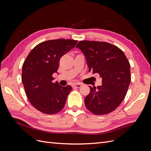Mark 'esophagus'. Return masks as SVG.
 Returning <instances> with one entry per match:
<instances>
[{
    "instance_id": "34e87169",
    "label": "esophagus",
    "mask_w": 151,
    "mask_h": 151,
    "mask_svg": "<svg viewBox=\"0 0 151 151\" xmlns=\"http://www.w3.org/2000/svg\"><path fill=\"white\" fill-rule=\"evenodd\" d=\"M82 85L81 84H76L72 86V88H80Z\"/></svg>"
}]
</instances>
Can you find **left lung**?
Listing matches in <instances>:
<instances>
[{"label":"left lung","instance_id":"1","mask_svg":"<svg viewBox=\"0 0 151 151\" xmlns=\"http://www.w3.org/2000/svg\"><path fill=\"white\" fill-rule=\"evenodd\" d=\"M86 58L89 71L102 78V86L90 87L84 99L88 110L94 115L113 111L125 99L131 81L130 65L121 49L107 42L81 41L76 45Z\"/></svg>","mask_w":151,"mask_h":151}]
</instances>
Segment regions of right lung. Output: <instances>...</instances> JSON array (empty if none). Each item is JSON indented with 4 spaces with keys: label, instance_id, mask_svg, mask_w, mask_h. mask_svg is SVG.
Masks as SVG:
<instances>
[{
    "label": "right lung",
    "instance_id": "obj_1",
    "mask_svg": "<svg viewBox=\"0 0 151 151\" xmlns=\"http://www.w3.org/2000/svg\"><path fill=\"white\" fill-rule=\"evenodd\" d=\"M78 41L57 39L40 43L31 50L22 68V82L30 103L40 112L53 115L65 106L70 86L53 83L60 58L74 48Z\"/></svg>",
    "mask_w": 151,
    "mask_h": 151
}]
</instances>
